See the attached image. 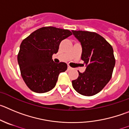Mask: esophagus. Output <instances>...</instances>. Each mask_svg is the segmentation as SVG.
<instances>
[{"label":"esophagus","mask_w":129,"mask_h":129,"mask_svg":"<svg viewBox=\"0 0 129 129\" xmlns=\"http://www.w3.org/2000/svg\"><path fill=\"white\" fill-rule=\"evenodd\" d=\"M67 69H68V70H71V69H73V68L71 67L70 66H68V67H67Z\"/></svg>","instance_id":"esophagus-1"}]
</instances>
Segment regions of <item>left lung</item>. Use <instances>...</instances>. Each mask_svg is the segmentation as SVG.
Listing matches in <instances>:
<instances>
[{"label": "left lung", "mask_w": 129, "mask_h": 129, "mask_svg": "<svg viewBox=\"0 0 129 129\" xmlns=\"http://www.w3.org/2000/svg\"><path fill=\"white\" fill-rule=\"evenodd\" d=\"M80 42L82 58L86 69L78 71L79 76L72 85L76 92L86 96L100 92L110 81L115 66L112 46L100 35L85 31H72Z\"/></svg>", "instance_id": "obj_1"}]
</instances>
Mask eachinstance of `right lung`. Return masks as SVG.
Here are the masks:
<instances>
[{
	"mask_svg": "<svg viewBox=\"0 0 129 129\" xmlns=\"http://www.w3.org/2000/svg\"><path fill=\"white\" fill-rule=\"evenodd\" d=\"M71 35L69 30L44 27L22 42L17 60L22 77L32 91L44 93L52 90L60 73L67 70L66 63H54L52 56L58 52L62 40Z\"/></svg>",
	"mask_w": 129,
	"mask_h": 129,
	"instance_id": "1",
	"label": "right lung"
}]
</instances>
